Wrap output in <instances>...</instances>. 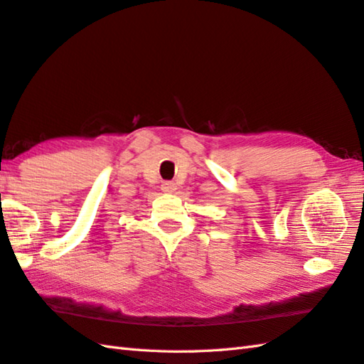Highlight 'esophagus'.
I'll return each instance as SVG.
<instances>
[{"instance_id": "1", "label": "esophagus", "mask_w": 364, "mask_h": 364, "mask_svg": "<svg viewBox=\"0 0 364 364\" xmlns=\"http://www.w3.org/2000/svg\"><path fill=\"white\" fill-rule=\"evenodd\" d=\"M161 189H163L164 192H173L176 188H175V183H173V181H164V183L161 184Z\"/></svg>"}]
</instances>
